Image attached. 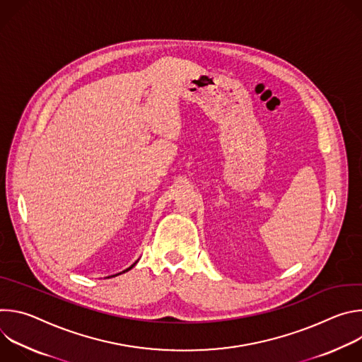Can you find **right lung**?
<instances>
[{"label": "right lung", "instance_id": "add662e5", "mask_svg": "<svg viewBox=\"0 0 362 362\" xmlns=\"http://www.w3.org/2000/svg\"><path fill=\"white\" fill-rule=\"evenodd\" d=\"M134 265H136V264H133V265H132V267H130V268H129V269H132V268H133V267H134ZM129 269H126V271H123V272H127V271H129Z\"/></svg>", "mask_w": 362, "mask_h": 362}]
</instances>
